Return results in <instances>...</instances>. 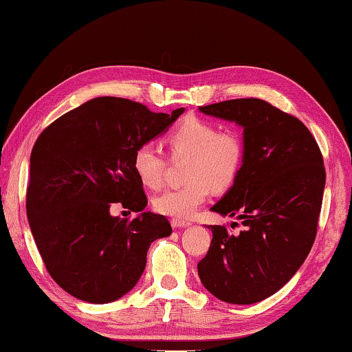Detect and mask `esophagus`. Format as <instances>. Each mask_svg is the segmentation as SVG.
I'll return each mask as SVG.
<instances>
[{"mask_svg": "<svg viewBox=\"0 0 352 352\" xmlns=\"http://www.w3.org/2000/svg\"><path fill=\"white\" fill-rule=\"evenodd\" d=\"M170 225L174 228H188L190 223L189 221H184V220H178V219H172L170 220Z\"/></svg>", "mask_w": 352, "mask_h": 352, "instance_id": "1", "label": "esophagus"}]
</instances>
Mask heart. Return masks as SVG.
<instances>
[{"instance_id":"1","label":"heart","mask_w":352,"mask_h":352,"mask_svg":"<svg viewBox=\"0 0 352 352\" xmlns=\"http://www.w3.org/2000/svg\"><path fill=\"white\" fill-rule=\"evenodd\" d=\"M174 158H188L184 166L186 184L170 188L154 198L157 212L178 220L192 219L208 200L209 186L223 190L237 178L245 160V143L239 132L219 131L215 124L200 118H188L168 135ZM132 168L144 186H162L166 158L155 143H143L133 152Z\"/></svg>"}]
</instances>
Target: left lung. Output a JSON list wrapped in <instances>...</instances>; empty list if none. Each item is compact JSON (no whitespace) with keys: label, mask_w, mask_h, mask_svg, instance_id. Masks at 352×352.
<instances>
[{"label":"left lung","mask_w":352,"mask_h":352,"mask_svg":"<svg viewBox=\"0 0 352 352\" xmlns=\"http://www.w3.org/2000/svg\"><path fill=\"white\" fill-rule=\"evenodd\" d=\"M243 127L245 160L231 189L210 210L245 226L212 231L197 265L203 286L226 303L261 302L283 287L308 257L317 234L324 174L316 138L298 118L258 98L198 107Z\"/></svg>","instance_id":"obj_1"}]
</instances>
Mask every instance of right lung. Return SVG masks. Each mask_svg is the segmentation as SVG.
Here are the masks:
<instances>
[{
	"mask_svg": "<svg viewBox=\"0 0 352 352\" xmlns=\"http://www.w3.org/2000/svg\"><path fill=\"white\" fill-rule=\"evenodd\" d=\"M183 112L98 97L36 138L25 195L29 226L50 277L70 296L89 303L123 297L142 277L151 243L170 235L164 215L143 212L148 198L132 158ZM113 202L139 215L111 216Z\"/></svg>",
	"mask_w": 352,
	"mask_h": 352,
	"instance_id": "right-lung-1",
	"label": "right lung"
}]
</instances>
